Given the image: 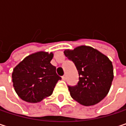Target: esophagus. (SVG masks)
I'll return each mask as SVG.
<instances>
[{
    "instance_id": "esophagus-1",
    "label": "esophagus",
    "mask_w": 126,
    "mask_h": 126,
    "mask_svg": "<svg viewBox=\"0 0 126 126\" xmlns=\"http://www.w3.org/2000/svg\"><path fill=\"white\" fill-rule=\"evenodd\" d=\"M62 79H63V80H64V81H65V80L66 79V77H65V75H64V76H63V77H62Z\"/></svg>"
}]
</instances>
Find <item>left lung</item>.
Returning <instances> with one entry per match:
<instances>
[{
  "mask_svg": "<svg viewBox=\"0 0 126 126\" xmlns=\"http://www.w3.org/2000/svg\"><path fill=\"white\" fill-rule=\"evenodd\" d=\"M64 55L74 63L79 77L76 86H68L71 98L86 107L99 103L108 94L112 85V61L98 50L85 45L72 50L65 49Z\"/></svg>",
  "mask_w": 126,
  "mask_h": 126,
  "instance_id": "obj_1",
  "label": "left lung"
}]
</instances>
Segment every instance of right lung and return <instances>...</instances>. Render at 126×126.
Wrapping results in <instances>:
<instances>
[{
	"instance_id": "add662e5",
	"label": "right lung",
	"mask_w": 126,
	"mask_h": 126,
	"mask_svg": "<svg viewBox=\"0 0 126 126\" xmlns=\"http://www.w3.org/2000/svg\"><path fill=\"white\" fill-rule=\"evenodd\" d=\"M52 52L40 51L25 58L12 72L14 90L18 96L29 103H38L52 94L61 77L50 61Z\"/></svg>"
}]
</instances>
